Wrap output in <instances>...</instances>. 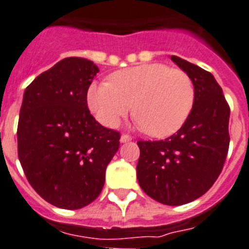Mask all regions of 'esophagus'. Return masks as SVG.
Here are the masks:
<instances>
[{
	"label": "esophagus",
	"mask_w": 249,
	"mask_h": 249,
	"mask_svg": "<svg viewBox=\"0 0 249 249\" xmlns=\"http://www.w3.org/2000/svg\"><path fill=\"white\" fill-rule=\"evenodd\" d=\"M131 140H132V137L129 136V135H122L121 136V142H128Z\"/></svg>",
	"instance_id": "1"
}]
</instances>
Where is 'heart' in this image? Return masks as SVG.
<instances>
[{"label": "heart", "mask_w": 249, "mask_h": 249, "mask_svg": "<svg viewBox=\"0 0 249 249\" xmlns=\"http://www.w3.org/2000/svg\"><path fill=\"white\" fill-rule=\"evenodd\" d=\"M86 100L96 120L114 127L131 110L143 131L154 137L177 132L190 116L195 86L183 70L145 63L112 73L109 83H92Z\"/></svg>", "instance_id": "obj_1"}]
</instances>
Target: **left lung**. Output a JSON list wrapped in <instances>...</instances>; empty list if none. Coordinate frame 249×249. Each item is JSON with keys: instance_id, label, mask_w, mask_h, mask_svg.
<instances>
[{"instance_id": "1", "label": "left lung", "mask_w": 249, "mask_h": 249, "mask_svg": "<svg viewBox=\"0 0 249 249\" xmlns=\"http://www.w3.org/2000/svg\"><path fill=\"white\" fill-rule=\"evenodd\" d=\"M170 59L194 83V107L177 133L165 140L137 142L136 170L147 196L179 206L206 194L221 173L231 141V108L210 72L177 55Z\"/></svg>"}]
</instances>
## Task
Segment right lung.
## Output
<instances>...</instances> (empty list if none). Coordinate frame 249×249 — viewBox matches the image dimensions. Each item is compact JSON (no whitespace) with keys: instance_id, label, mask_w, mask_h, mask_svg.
Returning <instances> with one entry per match:
<instances>
[{"instance_id":"obj_1","label":"right lung","mask_w":249,"mask_h":249,"mask_svg":"<svg viewBox=\"0 0 249 249\" xmlns=\"http://www.w3.org/2000/svg\"><path fill=\"white\" fill-rule=\"evenodd\" d=\"M99 69L69 57L25 89L18 154L30 186L54 206L76 210L99 196L121 135L90 114L86 94Z\"/></svg>"}]
</instances>
